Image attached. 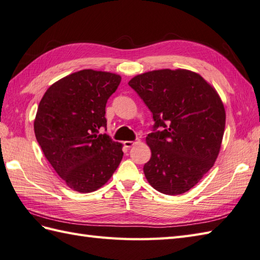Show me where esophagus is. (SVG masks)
I'll return each mask as SVG.
<instances>
[{
	"mask_svg": "<svg viewBox=\"0 0 260 260\" xmlns=\"http://www.w3.org/2000/svg\"><path fill=\"white\" fill-rule=\"evenodd\" d=\"M138 141L140 140H135V141H126V142H124V146L125 147H127V148H131L133 145H135L136 143H138Z\"/></svg>",
	"mask_w": 260,
	"mask_h": 260,
	"instance_id": "34e87169",
	"label": "esophagus"
}]
</instances>
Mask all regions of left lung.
I'll list each match as a JSON object with an SVG mask.
<instances>
[{
  "label": "left lung",
  "instance_id": "8db88e82",
  "mask_svg": "<svg viewBox=\"0 0 260 260\" xmlns=\"http://www.w3.org/2000/svg\"><path fill=\"white\" fill-rule=\"evenodd\" d=\"M128 85L149 108L155 124L144 165L159 192L179 195L194 187L218 156L226 114L216 90L194 72L158 70L133 77Z\"/></svg>",
  "mask_w": 260,
  "mask_h": 260
}]
</instances>
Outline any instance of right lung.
<instances>
[{"mask_svg": "<svg viewBox=\"0 0 260 260\" xmlns=\"http://www.w3.org/2000/svg\"><path fill=\"white\" fill-rule=\"evenodd\" d=\"M119 75L83 70L48 88L34 120L36 141L70 188L90 192L104 185L123 158L122 144L106 131L105 107Z\"/></svg>", "mask_w": 260, "mask_h": 260, "instance_id": "right-lung-1", "label": "right lung"}]
</instances>
